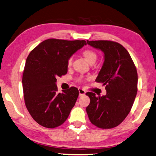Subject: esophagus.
<instances>
[{
	"mask_svg": "<svg viewBox=\"0 0 156 156\" xmlns=\"http://www.w3.org/2000/svg\"><path fill=\"white\" fill-rule=\"evenodd\" d=\"M78 92H79V95H84L85 94V91L84 90H83L81 88L78 89Z\"/></svg>",
	"mask_w": 156,
	"mask_h": 156,
	"instance_id": "esophagus-1",
	"label": "esophagus"
}]
</instances>
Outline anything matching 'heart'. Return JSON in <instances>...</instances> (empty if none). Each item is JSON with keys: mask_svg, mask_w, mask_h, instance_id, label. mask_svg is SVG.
<instances>
[{"mask_svg": "<svg viewBox=\"0 0 156 156\" xmlns=\"http://www.w3.org/2000/svg\"><path fill=\"white\" fill-rule=\"evenodd\" d=\"M83 55H84L85 58H86L90 63L94 61H96V60H97V57H98L97 54H96L95 52L93 51V50H90V49L85 50V51H84V52H83ZM72 61H73V57L71 56L69 58V60H68V63H69V65L71 64ZM78 82H82L83 78H78Z\"/></svg>", "mask_w": 156, "mask_h": 156, "instance_id": "b5f03b06", "label": "heart"}]
</instances>
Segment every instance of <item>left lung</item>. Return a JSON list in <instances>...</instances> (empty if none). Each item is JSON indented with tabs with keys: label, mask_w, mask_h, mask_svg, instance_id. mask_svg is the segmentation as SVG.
Wrapping results in <instances>:
<instances>
[{
	"label": "left lung",
	"mask_w": 156,
	"mask_h": 156,
	"mask_svg": "<svg viewBox=\"0 0 156 156\" xmlns=\"http://www.w3.org/2000/svg\"><path fill=\"white\" fill-rule=\"evenodd\" d=\"M87 43L104 52V63L95 81L105 85L107 90L103 96L86 93L90 99L87 114L98 128H114L124 121L133 106L137 93L136 68L127 50L119 43L107 40H87Z\"/></svg>",
	"instance_id": "obj_1"
}]
</instances>
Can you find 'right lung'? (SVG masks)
Masks as SVG:
<instances>
[{
	"mask_svg": "<svg viewBox=\"0 0 156 156\" xmlns=\"http://www.w3.org/2000/svg\"><path fill=\"white\" fill-rule=\"evenodd\" d=\"M84 45L85 40L49 39L27 56L22 80L24 99L30 115L41 126H60L75 105L78 88L71 87L58 93L56 78L67 73L69 58Z\"/></svg>",
	"mask_w": 156,
	"mask_h": 156,
	"instance_id": "obj_1",
	"label": "right lung"
}]
</instances>
